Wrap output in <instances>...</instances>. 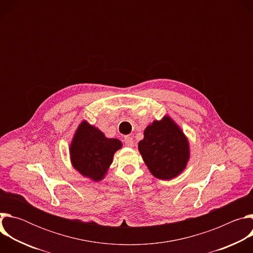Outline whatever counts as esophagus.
Returning a JSON list of instances; mask_svg holds the SVG:
<instances>
[{
  "label": "esophagus",
  "instance_id": "34e87169",
  "mask_svg": "<svg viewBox=\"0 0 253 253\" xmlns=\"http://www.w3.org/2000/svg\"><path fill=\"white\" fill-rule=\"evenodd\" d=\"M124 143H125V145H126V146H128V147H132V146L134 145V140H133V138H132V137H130V136H126V137L124 138Z\"/></svg>",
  "mask_w": 253,
  "mask_h": 253
}]
</instances>
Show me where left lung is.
Segmentation results:
<instances>
[{"label": "left lung", "mask_w": 253, "mask_h": 253, "mask_svg": "<svg viewBox=\"0 0 253 253\" xmlns=\"http://www.w3.org/2000/svg\"><path fill=\"white\" fill-rule=\"evenodd\" d=\"M138 150L150 173L161 180L181 174L190 159V145L180 126L168 115L144 130Z\"/></svg>", "instance_id": "obj_1"}]
</instances>
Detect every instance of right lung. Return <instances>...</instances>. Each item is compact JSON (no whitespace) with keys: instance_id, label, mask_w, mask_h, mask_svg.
Masks as SVG:
<instances>
[{"instance_id":"obj_1","label":"right lung","mask_w":253,"mask_h":253,"mask_svg":"<svg viewBox=\"0 0 253 253\" xmlns=\"http://www.w3.org/2000/svg\"><path fill=\"white\" fill-rule=\"evenodd\" d=\"M122 145L119 139L107 138L99 128L83 120L69 146L72 166L92 181H101L113 162L115 152Z\"/></svg>"}]
</instances>
